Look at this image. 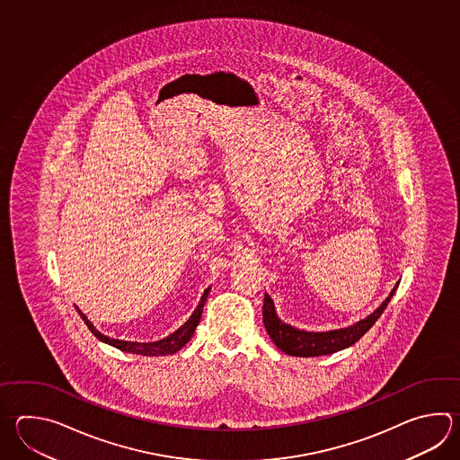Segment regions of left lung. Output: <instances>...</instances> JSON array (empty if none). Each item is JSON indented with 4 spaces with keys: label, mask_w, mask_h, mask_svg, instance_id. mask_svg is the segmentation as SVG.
<instances>
[{
    "label": "left lung",
    "mask_w": 460,
    "mask_h": 460,
    "mask_svg": "<svg viewBox=\"0 0 460 460\" xmlns=\"http://www.w3.org/2000/svg\"><path fill=\"white\" fill-rule=\"evenodd\" d=\"M394 287L388 298L376 308L370 316L360 319L357 324L346 329H336L328 332H306L291 328L288 324L281 323L275 314V306L269 295H265L263 300V324L269 332V336L275 342V346L283 350L285 354L293 357H318L334 354L346 347L356 344L358 339L366 334L368 329L376 324V319L384 313L386 305L394 298Z\"/></svg>",
    "instance_id": "left-lung-1"
}]
</instances>
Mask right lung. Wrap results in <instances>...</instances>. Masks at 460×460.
<instances>
[{
  "label": "right lung",
  "mask_w": 460,
  "mask_h": 460,
  "mask_svg": "<svg viewBox=\"0 0 460 460\" xmlns=\"http://www.w3.org/2000/svg\"><path fill=\"white\" fill-rule=\"evenodd\" d=\"M208 293H209V288L203 293L201 300L198 303L197 310L190 316V319H188L187 323H185L181 328L177 329L173 334H170L167 338L160 339L157 342H129V341L108 338V336L102 334L98 329H94L93 324L86 319V316H84L82 311L78 310V314L82 316L88 329L93 332L94 338L103 341L106 344H111V346L119 349V350L131 352V354H139V356H172V354L179 352L180 349L185 346L188 341L191 339V336H193L198 323H199V319H201V313H203V306H205Z\"/></svg>",
  "instance_id": "1"
}]
</instances>
